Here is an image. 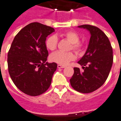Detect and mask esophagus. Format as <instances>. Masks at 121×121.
Here are the masks:
<instances>
[{
    "mask_svg": "<svg viewBox=\"0 0 121 121\" xmlns=\"http://www.w3.org/2000/svg\"><path fill=\"white\" fill-rule=\"evenodd\" d=\"M65 65H58V68L60 69V68H65Z\"/></svg>",
    "mask_w": 121,
    "mask_h": 121,
    "instance_id": "obj_1",
    "label": "esophagus"
}]
</instances>
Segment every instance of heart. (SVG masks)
Listing matches in <instances>:
<instances>
[{"label": "heart", "instance_id": "b5f03b06", "mask_svg": "<svg viewBox=\"0 0 121 121\" xmlns=\"http://www.w3.org/2000/svg\"><path fill=\"white\" fill-rule=\"evenodd\" d=\"M62 37L65 38L69 41L71 43L69 50L73 49L77 54H82L84 52L85 45L84 43L80 41V36L76 32L74 31H67L61 35ZM58 37L54 35H50L46 39L45 46L48 50L54 51L56 49L58 46ZM75 59V56L73 52H61L58 51L52 54L50 56V61L53 62L59 63L61 65H67L71 61Z\"/></svg>", "mask_w": 121, "mask_h": 121}]
</instances>
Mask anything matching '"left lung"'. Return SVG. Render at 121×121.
<instances>
[{
    "instance_id": "left-lung-1",
    "label": "left lung",
    "mask_w": 121,
    "mask_h": 121,
    "mask_svg": "<svg viewBox=\"0 0 121 121\" xmlns=\"http://www.w3.org/2000/svg\"><path fill=\"white\" fill-rule=\"evenodd\" d=\"M78 27L89 30L91 37L86 52L78 62L82 70L74 68L70 83L74 90L89 93L100 87L108 78L113 61V49L108 37L100 28L89 25Z\"/></svg>"
}]
</instances>
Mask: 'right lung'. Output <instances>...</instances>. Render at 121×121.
I'll list each match as a JSON object with an SVG mask.
<instances>
[{
  "mask_svg": "<svg viewBox=\"0 0 121 121\" xmlns=\"http://www.w3.org/2000/svg\"><path fill=\"white\" fill-rule=\"evenodd\" d=\"M54 29L32 22L18 32L8 53V67L12 81L20 91L30 96L44 93L51 84L57 69L48 63L45 41Z\"/></svg>",
  "mask_w": 121,
  "mask_h": 121,
  "instance_id": "1",
  "label": "right lung"
}]
</instances>
